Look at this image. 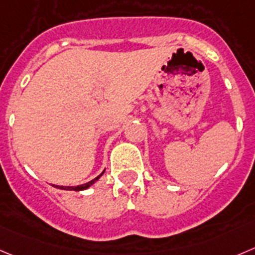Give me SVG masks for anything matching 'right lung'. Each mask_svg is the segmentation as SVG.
<instances>
[{
    "mask_svg": "<svg viewBox=\"0 0 255 255\" xmlns=\"http://www.w3.org/2000/svg\"><path fill=\"white\" fill-rule=\"evenodd\" d=\"M105 173V170L103 171V173L100 174V175L99 176H96L95 179H93V180L91 181H89V183H86V184H82V185H76V186H60V185H52V186H55V188H57V189H61V190H74V191H81V190H85V189H89L90 186L91 185H94V184L96 183V181L99 180V179L101 178V176H103V174Z\"/></svg>",
    "mask_w": 255,
    "mask_h": 255,
    "instance_id": "add662e5",
    "label": "right lung"
}]
</instances>
